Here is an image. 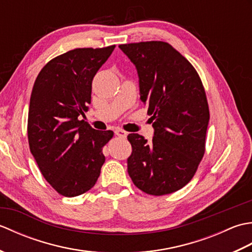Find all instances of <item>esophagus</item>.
Segmentation results:
<instances>
[{"label": "esophagus", "mask_w": 252, "mask_h": 252, "mask_svg": "<svg viewBox=\"0 0 252 252\" xmlns=\"http://www.w3.org/2000/svg\"><path fill=\"white\" fill-rule=\"evenodd\" d=\"M115 134L118 135V136H120V137H126L127 133H126V131L121 130V129H116V130H115Z\"/></svg>", "instance_id": "1"}]
</instances>
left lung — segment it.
<instances>
[{
	"mask_svg": "<svg viewBox=\"0 0 252 252\" xmlns=\"http://www.w3.org/2000/svg\"><path fill=\"white\" fill-rule=\"evenodd\" d=\"M119 47L135 65L141 100L154 121L152 142L127 135V172L146 194H171L192 179L205 154L210 118L205 89L196 69L167 42Z\"/></svg>",
	"mask_w": 252,
	"mask_h": 252,
	"instance_id": "1",
	"label": "left lung"
}]
</instances>
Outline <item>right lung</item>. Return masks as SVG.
Instances as JSON below:
<instances>
[{
	"label": "right lung",
	"mask_w": 252,
	"mask_h": 252,
	"mask_svg": "<svg viewBox=\"0 0 252 252\" xmlns=\"http://www.w3.org/2000/svg\"><path fill=\"white\" fill-rule=\"evenodd\" d=\"M116 45L74 49L37 74L28 114V141L42 175L58 194L74 197L95 185L103 147L114 132L97 131L80 116L91 104L93 78Z\"/></svg>",
	"instance_id": "right-lung-1"
}]
</instances>
